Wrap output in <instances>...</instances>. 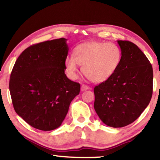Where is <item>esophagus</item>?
Returning <instances> with one entry per match:
<instances>
[{"label": "esophagus", "instance_id": "obj_1", "mask_svg": "<svg viewBox=\"0 0 160 160\" xmlns=\"http://www.w3.org/2000/svg\"><path fill=\"white\" fill-rule=\"evenodd\" d=\"M89 89H90V88H89V87L86 85H82V86H81V91H82V92L88 90H89Z\"/></svg>", "mask_w": 160, "mask_h": 160}]
</instances>
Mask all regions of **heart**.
I'll list each match as a JSON object with an SVG mask.
<instances>
[{
  "instance_id": "b5f03b06",
  "label": "heart",
  "mask_w": 160,
  "mask_h": 160,
  "mask_svg": "<svg viewBox=\"0 0 160 160\" xmlns=\"http://www.w3.org/2000/svg\"><path fill=\"white\" fill-rule=\"evenodd\" d=\"M122 53L117 45L104 42H89L78 45L73 55L65 60L70 78H77L79 65L82 66L84 75L96 83L106 82L112 78L120 66Z\"/></svg>"
}]
</instances>
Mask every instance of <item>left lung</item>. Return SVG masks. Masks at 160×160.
I'll use <instances>...</instances> for the list:
<instances>
[{
    "instance_id": "1",
    "label": "left lung",
    "mask_w": 160,
    "mask_h": 160,
    "mask_svg": "<svg viewBox=\"0 0 160 160\" xmlns=\"http://www.w3.org/2000/svg\"><path fill=\"white\" fill-rule=\"evenodd\" d=\"M122 53L118 70L94 87V107L106 125L121 128L139 117L152 95L153 70L142 51L129 41H117Z\"/></svg>"
}]
</instances>
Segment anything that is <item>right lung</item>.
Masks as SVG:
<instances>
[{"label": "right lung", "instance_id": "right-lung-1", "mask_svg": "<svg viewBox=\"0 0 160 160\" xmlns=\"http://www.w3.org/2000/svg\"><path fill=\"white\" fill-rule=\"evenodd\" d=\"M66 39L32 45L22 51L10 74L9 89L15 112L29 125L52 131L61 125L79 83L65 74Z\"/></svg>", "mask_w": 160, "mask_h": 160}]
</instances>
